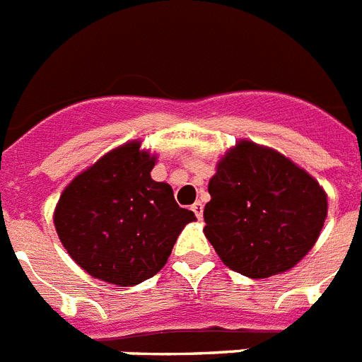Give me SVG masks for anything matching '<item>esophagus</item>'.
<instances>
[{"mask_svg":"<svg viewBox=\"0 0 362 362\" xmlns=\"http://www.w3.org/2000/svg\"><path fill=\"white\" fill-rule=\"evenodd\" d=\"M191 209L195 211L197 218H202V211H204V204L202 202H195V204L191 206Z\"/></svg>","mask_w":362,"mask_h":362,"instance_id":"1","label":"esophagus"}]
</instances>
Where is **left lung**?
Listing matches in <instances>:
<instances>
[{
    "mask_svg": "<svg viewBox=\"0 0 362 362\" xmlns=\"http://www.w3.org/2000/svg\"><path fill=\"white\" fill-rule=\"evenodd\" d=\"M204 233L226 267L248 278L293 269L317 243L327 197L289 158L241 139L208 184Z\"/></svg>",
    "mask_w": 362,
    "mask_h": 362,
    "instance_id": "obj_1",
    "label": "left lung"
}]
</instances>
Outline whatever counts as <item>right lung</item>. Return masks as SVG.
<instances>
[{
    "instance_id": "add662e5",
    "label": "right lung",
    "mask_w": 362,
    "mask_h": 362,
    "mask_svg": "<svg viewBox=\"0 0 362 362\" xmlns=\"http://www.w3.org/2000/svg\"><path fill=\"white\" fill-rule=\"evenodd\" d=\"M130 141L71 180L54 208V228L88 274L127 287L153 278L195 214L176 204L165 182L151 178L156 156Z\"/></svg>"
}]
</instances>
